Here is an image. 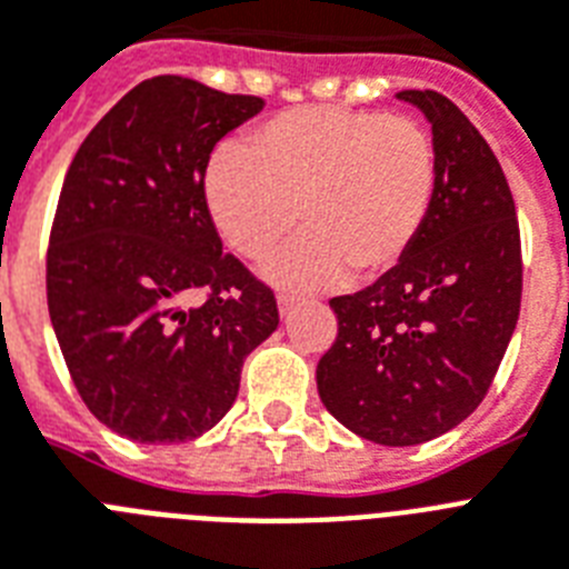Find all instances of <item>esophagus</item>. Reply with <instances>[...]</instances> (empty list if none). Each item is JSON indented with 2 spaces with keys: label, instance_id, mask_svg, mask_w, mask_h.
Wrapping results in <instances>:
<instances>
[{
  "label": "esophagus",
  "instance_id": "esophagus-1",
  "mask_svg": "<svg viewBox=\"0 0 569 569\" xmlns=\"http://www.w3.org/2000/svg\"><path fill=\"white\" fill-rule=\"evenodd\" d=\"M296 305H299V296L279 293V311H281V317H288L290 311H296Z\"/></svg>",
  "mask_w": 569,
  "mask_h": 569
}]
</instances>
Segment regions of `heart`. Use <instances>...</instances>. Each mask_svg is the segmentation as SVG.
<instances>
[{
    "label": "heart",
    "mask_w": 569,
    "mask_h": 569,
    "mask_svg": "<svg viewBox=\"0 0 569 569\" xmlns=\"http://www.w3.org/2000/svg\"><path fill=\"white\" fill-rule=\"evenodd\" d=\"M439 191V150L407 116L299 107L223 148L203 177L220 238L243 258H264L299 223L308 232L270 261L288 288H331L355 270L375 279L407 258Z\"/></svg>",
    "instance_id": "heart-1"
}]
</instances>
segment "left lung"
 Listing matches in <instances>:
<instances>
[{
	"mask_svg": "<svg viewBox=\"0 0 569 569\" xmlns=\"http://www.w3.org/2000/svg\"><path fill=\"white\" fill-rule=\"evenodd\" d=\"M433 124L439 191L401 264L335 296L337 340L317 363L326 410L375 445L448 433L486 398L520 313V227L495 150L450 98L403 89Z\"/></svg>",
	"mask_w": 569,
	"mask_h": 569,
	"instance_id": "8db88e82",
	"label": "left lung"
}]
</instances>
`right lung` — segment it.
Masks as SVG:
<instances>
[{"mask_svg":"<svg viewBox=\"0 0 569 569\" xmlns=\"http://www.w3.org/2000/svg\"><path fill=\"white\" fill-rule=\"evenodd\" d=\"M261 107L157 74L89 130L66 171L49 317L78 396L124 439L211 430L238 398L247 355L279 326L273 290L223 252L203 200L214 144Z\"/></svg>","mask_w":569,"mask_h":569,"instance_id":"1","label":"right lung"}]
</instances>
